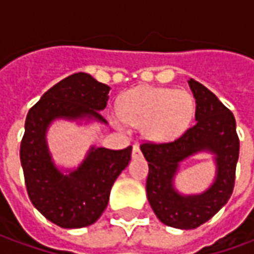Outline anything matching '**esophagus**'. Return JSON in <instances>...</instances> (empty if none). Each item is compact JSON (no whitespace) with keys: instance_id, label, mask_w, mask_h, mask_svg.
I'll list each match as a JSON object with an SVG mask.
<instances>
[{"instance_id":"1","label":"esophagus","mask_w":254,"mask_h":254,"mask_svg":"<svg viewBox=\"0 0 254 254\" xmlns=\"http://www.w3.org/2000/svg\"><path fill=\"white\" fill-rule=\"evenodd\" d=\"M142 157V153H140V149L138 145H134L132 147V158H140Z\"/></svg>"}]
</instances>
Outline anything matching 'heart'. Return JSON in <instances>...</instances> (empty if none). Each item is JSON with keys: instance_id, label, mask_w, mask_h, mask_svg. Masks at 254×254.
Segmentation results:
<instances>
[{"instance_id": "1", "label": "heart", "mask_w": 254, "mask_h": 254, "mask_svg": "<svg viewBox=\"0 0 254 254\" xmlns=\"http://www.w3.org/2000/svg\"><path fill=\"white\" fill-rule=\"evenodd\" d=\"M193 112L195 103L187 90L142 86L126 96L112 120L116 126L142 125L149 139L169 140L188 127Z\"/></svg>"}]
</instances>
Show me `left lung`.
Instances as JSON below:
<instances>
[{"label": "left lung", "mask_w": 254, "mask_h": 254, "mask_svg": "<svg viewBox=\"0 0 254 254\" xmlns=\"http://www.w3.org/2000/svg\"><path fill=\"white\" fill-rule=\"evenodd\" d=\"M190 88L196 100V123L177 139L165 143L145 142L140 150L149 162L146 181L147 199L157 218L176 229H196L211 219L233 193L240 139L236 119L215 94L190 78ZM199 151L216 155V180L199 195H181L173 181L180 162Z\"/></svg>", "instance_id": "left-lung-1"}]
</instances>
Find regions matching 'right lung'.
<instances>
[{
  "label": "right lung",
  "instance_id": "right-lung-1",
  "mask_svg": "<svg viewBox=\"0 0 254 254\" xmlns=\"http://www.w3.org/2000/svg\"><path fill=\"white\" fill-rule=\"evenodd\" d=\"M109 89L90 74H71L49 89L27 115L20 146L27 192L35 208L59 227L78 229L99 219L115 180L128 165L132 147L92 146L82 164L64 175L51 158L46 132L51 122L61 118L107 123L100 111L107 107Z\"/></svg>",
  "mask_w": 254,
  "mask_h": 254
}]
</instances>
